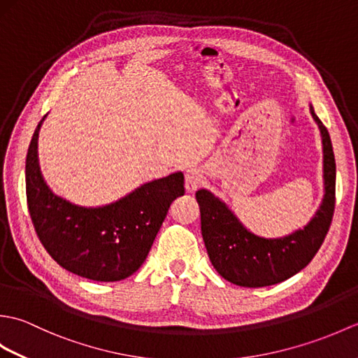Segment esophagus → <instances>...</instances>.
I'll list each match as a JSON object with an SVG mask.
<instances>
[{
  "mask_svg": "<svg viewBox=\"0 0 358 358\" xmlns=\"http://www.w3.org/2000/svg\"><path fill=\"white\" fill-rule=\"evenodd\" d=\"M185 180H186V191L189 194H192L203 183V172L200 169H196V167H192V169L186 171Z\"/></svg>",
  "mask_w": 358,
  "mask_h": 358,
  "instance_id": "esophagus-1",
  "label": "esophagus"
}]
</instances>
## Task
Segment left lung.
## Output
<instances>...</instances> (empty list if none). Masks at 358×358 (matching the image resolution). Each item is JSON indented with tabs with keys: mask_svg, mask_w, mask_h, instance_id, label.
<instances>
[{
	"mask_svg": "<svg viewBox=\"0 0 358 358\" xmlns=\"http://www.w3.org/2000/svg\"><path fill=\"white\" fill-rule=\"evenodd\" d=\"M323 144V186L320 208L310 222L292 234L264 238L243 226L229 206L206 189L196 191L201 214V235L215 271L224 280L245 287H263L281 283L306 268L320 249L329 231L336 208V158L328 129L315 115Z\"/></svg>",
	"mask_w": 358,
	"mask_h": 358,
	"instance_id": "1",
	"label": "left lung"
}]
</instances>
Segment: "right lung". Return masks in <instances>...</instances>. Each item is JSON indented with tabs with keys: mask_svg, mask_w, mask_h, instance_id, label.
I'll return each mask as SVG.
<instances>
[{
	"mask_svg": "<svg viewBox=\"0 0 358 358\" xmlns=\"http://www.w3.org/2000/svg\"><path fill=\"white\" fill-rule=\"evenodd\" d=\"M38 123L26 157L30 218L44 249L62 268L94 281L124 280L146 260L171 203L185 195V175L148 181L98 208L73 204L50 191L38 163Z\"/></svg>",
	"mask_w": 358,
	"mask_h": 358,
	"instance_id": "obj_1",
	"label": "right lung"
}]
</instances>
